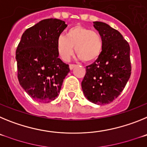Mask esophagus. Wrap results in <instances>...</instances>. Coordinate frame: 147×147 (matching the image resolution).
I'll return each instance as SVG.
<instances>
[{
	"instance_id": "obj_1",
	"label": "esophagus",
	"mask_w": 147,
	"mask_h": 147,
	"mask_svg": "<svg viewBox=\"0 0 147 147\" xmlns=\"http://www.w3.org/2000/svg\"><path fill=\"white\" fill-rule=\"evenodd\" d=\"M76 65H74V64H71V65H69V68H70V70H73L74 69V68L75 67H76Z\"/></svg>"
}]
</instances>
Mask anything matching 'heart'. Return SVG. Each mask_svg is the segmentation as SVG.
Instances as JSON below:
<instances>
[{
	"label": "heart",
	"instance_id": "b5f03b06",
	"mask_svg": "<svg viewBox=\"0 0 147 147\" xmlns=\"http://www.w3.org/2000/svg\"><path fill=\"white\" fill-rule=\"evenodd\" d=\"M74 48L80 59L86 62H94L103 51V38L96 31L80 25L74 26L66 32L65 37L60 35L57 40V52L62 60H69Z\"/></svg>",
	"mask_w": 147,
	"mask_h": 147
}]
</instances>
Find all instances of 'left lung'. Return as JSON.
<instances>
[{
    "mask_svg": "<svg viewBox=\"0 0 147 147\" xmlns=\"http://www.w3.org/2000/svg\"><path fill=\"white\" fill-rule=\"evenodd\" d=\"M93 27L103 38V51L86 67L82 88L90 102L105 105L119 96L130 77V48L121 34L107 23L95 21Z\"/></svg>",
    "mask_w": 147,
    "mask_h": 147,
    "instance_id": "8db88e82",
    "label": "left lung"
}]
</instances>
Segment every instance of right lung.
Segmentation results:
<instances>
[{"instance_id":"right-lung-1","label":"right lung","mask_w":147,"mask_h":147,"mask_svg":"<svg viewBox=\"0 0 147 147\" xmlns=\"http://www.w3.org/2000/svg\"><path fill=\"white\" fill-rule=\"evenodd\" d=\"M66 27L61 20H42L26 30L18 44L15 58L19 83L37 102L55 99L70 71L57 49V40Z\"/></svg>"}]
</instances>
